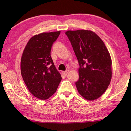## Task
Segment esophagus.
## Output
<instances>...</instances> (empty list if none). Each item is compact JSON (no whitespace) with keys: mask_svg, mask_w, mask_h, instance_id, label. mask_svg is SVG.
Returning a JSON list of instances; mask_svg holds the SVG:
<instances>
[{"mask_svg":"<svg viewBox=\"0 0 131 131\" xmlns=\"http://www.w3.org/2000/svg\"><path fill=\"white\" fill-rule=\"evenodd\" d=\"M69 70H66V71H64V72H63L62 73H63V74H64V75H67V74H68V73H69Z\"/></svg>","mask_w":131,"mask_h":131,"instance_id":"obj_1","label":"esophagus"}]
</instances>
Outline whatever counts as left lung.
<instances>
[{
  "label": "left lung",
  "instance_id": "8db88e82",
  "mask_svg": "<svg viewBox=\"0 0 131 131\" xmlns=\"http://www.w3.org/2000/svg\"><path fill=\"white\" fill-rule=\"evenodd\" d=\"M80 66L75 82L79 93L88 101L100 98L108 89L112 77L109 51L98 35L90 30H67Z\"/></svg>",
  "mask_w": 131,
  "mask_h": 131
}]
</instances>
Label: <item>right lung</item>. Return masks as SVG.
<instances>
[{"instance_id": "1", "label": "right lung", "mask_w": 131, "mask_h": 131, "mask_svg": "<svg viewBox=\"0 0 131 131\" xmlns=\"http://www.w3.org/2000/svg\"><path fill=\"white\" fill-rule=\"evenodd\" d=\"M61 31L41 33L31 37L23 51L21 72L33 96L41 100L56 92L62 77L51 56V50Z\"/></svg>"}]
</instances>
